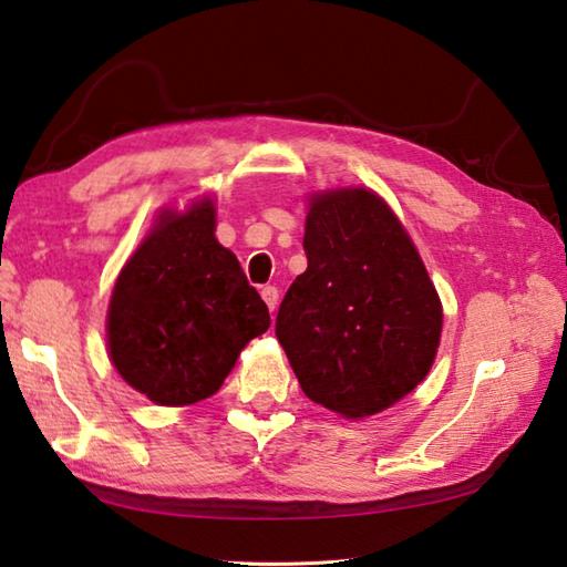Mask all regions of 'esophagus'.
<instances>
[{
    "mask_svg": "<svg viewBox=\"0 0 567 567\" xmlns=\"http://www.w3.org/2000/svg\"><path fill=\"white\" fill-rule=\"evenodd\" d=\"M260 295H262V300H265V305L270 307V312H275V307H277V300H280V292H277V287H272V285H267V287H262L260 290Z\"/></svg>",
    "mask_w": 567,
    "mask_h": 567,
    "instance_id": "34e87169",
    "label": "esophagus"
}]
</instances>
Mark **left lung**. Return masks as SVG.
<instances>
[{
  "mask_svg": "<svg viewBox=\"0 0 567 567\" xmlns=\"http://www.w3.org/2000/svg\"><path fill=\"white\" fill-rule=\"evenodd\" d=\"M307 270L277 312V340L307 398L348 420L388 410L433 368L443 302L405 225L378 192L307 195Z\"/></svg>",
  "mask_w": 567,
  "mask_h": 567,
  "instance_id": "obj_1",
  "label": "left lung"
}]
</instances>
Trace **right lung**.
Returning a JSON list of instances; mask_svg holds the SVG:
<instances>
[{
	"mask_svg": "<svg viewBox=\"0 0 567 567\" xmlns=\"http://www.w3.org/2000/svg\"><path fill=\"white\" fill-rule=\"evenodd\" d=\"M215 229L213 195L162 207L114 280L110 360L155 405L215 395L245 344L270 328L267 305Z\"/></svg>",
	"mask_w": 567,
	"mask_h": 567,
	"instance_id": "1",
	"label": "right lung"
}]
</instances>
